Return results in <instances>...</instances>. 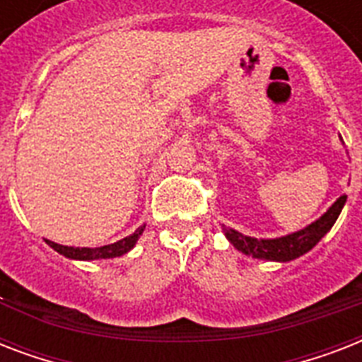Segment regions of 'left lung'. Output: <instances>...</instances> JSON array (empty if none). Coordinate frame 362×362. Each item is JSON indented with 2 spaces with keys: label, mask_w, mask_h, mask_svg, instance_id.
<instances>
[{
  "label": "left lung",
  "mask_w": 362,
  "mask_h": 362,
  "mask_svg": "<svg viewBox=\"0 0 362 362\" xmlns=\"http://www.w3.org/2000/svg\"><path fill=\"white\" fill-rule=\"evenodd\" d=\"M344 203H346V195L338 199L337 203L332 204L331 209L327 210L325 214L321 216L320 220L314 221L312 226L304 227L303 231L293 233L287 237L272 238V240H257V238L244 237L242 233L235 229H223L227 240L231 242L233 246L237 247L238 252L252 255L257 259H269V261H291V259L310 252L312 247L325 237L327 231L334 226L338 216L342 212Z\"/></svg>",
  "instance_id": "left-lung-1"
}]
</instances>
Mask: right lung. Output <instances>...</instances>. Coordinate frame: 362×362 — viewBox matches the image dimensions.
Wrapping results in <instances>:
<instances>
[{"instance_id":"right-lung-1","label":"right lung","mask_w":362,"mask_h":362,"mask_svg":"<svg viewBox=\"0 0 362 362\" xmlns=\"http://www.w3.org/2000/svg\"><path fill=\"white\" fill-rule=\"evenodd\" d=\"M144 231V227L136 229L133 235L122 238V240L115 242V244H109V246L101 247H73V246H62V244H56L52 240H47V244L50 247H54L56 252L65 255L69 259H82V261H90V259H109V257H118V255H124L135 246L136 238L141 237V233Z\"/></svg>"}]
</instances>
